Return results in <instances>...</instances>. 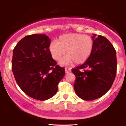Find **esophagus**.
<instances>
[{
	"label": "esophagus",
	"mask_w": 126,
	"mask_h": 126,
	"mask_svg": "<svg viewBox=\"0 0 126 126\" xmlns=\"http://www.w3.org/2000/svg\"><path fill=\"white\" fill-rule=\"evenodd\" d=\"M71 71V68H65V72L66 74L69 73V72H70Z\"/></svg>",
	"instance_id": "obj_1"
}]
</instances>
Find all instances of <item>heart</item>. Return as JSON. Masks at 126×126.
I'll list each match as a JSON object with an SVG mask.
<instances>
[{"instance_id":"heart-1","label":"heart","mask_w":126,"mask_h":126,"mask_svg":"<svg viewBox=\"0 0 126 126\" xmlns=\"http://www.w3.org/2000/svg\"><path fill=\"white\" fill-rule=\"evenodd\" d=\"M94 40L88 35L68 33L60 36L57 42L49 46V51L55 60H59L66 52L67 55L60 61L62 65H67L74 62L76 64L85 62L94 49Z\"/></svg>"}]
</instances>
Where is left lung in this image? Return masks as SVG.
Wrapping results in <instances>:
<instances>
[{"label":"left lung","mask_w":126,"mask_h":126,"mask_svg":"<svg viewBox=\"0 0 126 126\" xmlns=\"http://www.w3.org/2000/svg\"><path fill=\"white\" fill-rule=\"evenodd\" d=\"M94 45L91 56L82 65L72 69L76 76V94L85 101L102 97L110 89L116 74V52L104 36L93 34Z\"/></svg>","instance_id":"left-lung-1"}]
</instances>
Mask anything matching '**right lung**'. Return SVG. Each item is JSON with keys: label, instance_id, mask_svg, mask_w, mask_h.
<instances>
[{"label": "right lung", "instance_id": "obj_1", "mask_svg": "<svg viewBox=\"0 0 126 126\" xmlns=\"http://www.w3.org/2000/svg\"><path fill=\"white\" fill-rule=\"evenodd\" d=\"M50 39L44 34L27 35L13 52L12 71L19 87L32 98L49 99L55 94L65 74L49 51Z\"/></svg>", "mask_w": 126, "mask_h": 126}]
</instances>
